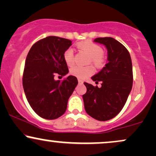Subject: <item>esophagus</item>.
<instances>
[{"label": "esophagus", "mask_w": 156, "mask_h": 156, "mask_svg": "<svg viewBox=\"0 0 156 156\" xmlns=\"http://www.w3.org/2000/svg\"><path fill=\"white\" fill-rule=\"evenodd\" d=\"M82 83H83V81L82 80H80V79H78V84H82Z\"/></svg>", "instance_id": "1"}]
</instances>
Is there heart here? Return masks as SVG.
<instances>
[{"label":"heart","mask_w":156,"mask_h":156,"mask_svg":"<svg viewBox=\"0 0 156 156\" xmlns=\"http://www.w3.org/2000/svg\"><path fill=\"white\" fill-rule=\"evenodd\" d=\"M80 51L84 52L89 55V62H92L97 67H102L104 65L105 58L103 56V49L99 44L90 40L78 42L76 44ZM63 58L65 63L69 67L74 64V51L71 48H67L63 53ZM94 73V68L92 65L75 66L71 68L70 73L73 76L80 79H84Z\"/></svg>","instance_id":"obj_1"}]
</instances>
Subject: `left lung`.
Masks as SVG:
<instances>
[{
	"label": "left lung",
	"mask_w": 156,
	"mask_h": 156,
	"mask_svg": "<svg viewBox=\"0 0 156 156\" xmlns=\"http://www.w3.org/2000/svg\"><path fill=\"white\" fill-rule=\"evenodd\" d=\"M94 42L104 44L108 51V63L92 77L101 87L84 82L87 92L83 95L84 108L89 116L106 121L117 115L126 103L133 86L131 58L127 48L112 37L96 38Z\"/></svg>",
	"instance_id": "obj_1"
}]
</instances>
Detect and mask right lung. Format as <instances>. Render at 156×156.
I'll list each match as a JSON object with an SVG mask.
<instances>
[{
    "label": "right lung",
    "mask_w": 156,
    "mask_h": 156,
    "mask_svg": "<svg viewBox=\"0 0 156 156\" xmlns=\"http://www.w3.org/2000/svg\"><path fill=\"white\" fill-rule=\"evenodd\" d=\"M72 41L50 36L32 45L27 55L23 76V86L27 101L39 117L55 119L66 112L68 99L78 85L75 76L62 81L55 80L56 74L69 73L63 53Z\"/></svg>",
    "instance_id": "add662e5"
}]
</instances>
